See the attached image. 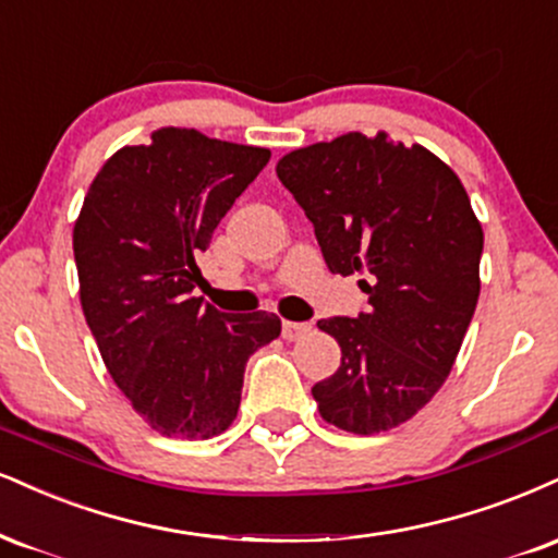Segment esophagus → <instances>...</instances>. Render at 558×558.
<instances>
[{
    "mask_svg": "<svg viewBox=\"0 0 558 558\" xmlns=\"http://www.w3.org/2000/svg\"><path fill=\"white\" fill-rule=\"evenodd\" d=\"M306 332H312V325L308 322H283V338L288 340V343H293V340L304 338Z\"/></svg>",
    "mask_w": 558,
    "mask_h": 558,
    "instance_id": "obj_1",
    "label": "esophagus"
}]
</instances>
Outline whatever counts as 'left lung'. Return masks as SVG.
Masks as SVG:
<instances>
[{
  "mask_svg": "<svg viewBox=\"0 0 558 558\" xmlns=\"http://www.w3.org/2000/svg\"><path fill=\"white\" fill-rule=\"evenodd\" d=\"M278 179L338 275H364L368 312L319 319L340 366L312 387L319 415L372 436L411 421L452 372L481 293L483 228L465 186L424 145L348 132L288 153Z\"/></svg>",
  "mask_w": 558,
  "mask_h": 558,
  "instance_id": "left-lung-1",
  "label": "left lung"
}]
</instances>
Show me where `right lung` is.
<instances>
[{"label":"right lung","mask_w":558,"mask_h":558,"mask_svg":"<svg viewBox=\"0 0 558 558\" xmlns=\"http://www.w3.org/2000/svg\"><path fill=\"white\" fill-rule=\"evenodd\" d=\"M267 147L163 126L106 160L75 220L80 304L111 379L153 432L210 439L233 424L250 355L280 335L267 312L223 314L197 257Z\"/></svg>","instance_id":"right-lung-1"}]
</instances>
